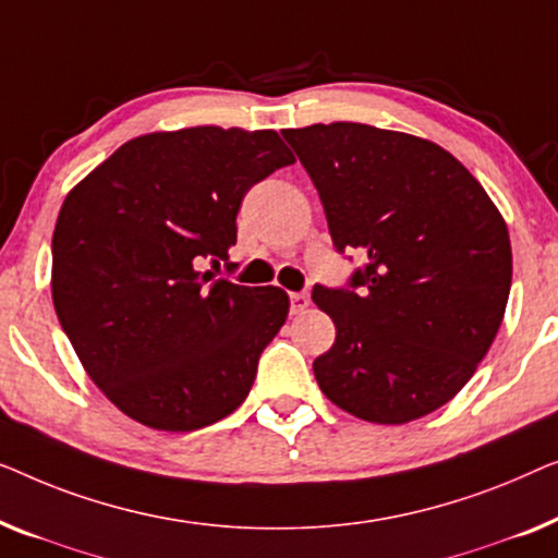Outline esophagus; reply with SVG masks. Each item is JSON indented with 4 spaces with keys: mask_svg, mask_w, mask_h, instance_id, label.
<instances>
[{
    "mask_svg": "<svg viewBox=\"0 0 558 558\" xmlns=\"http://www.w3.org/2000/svg\"><path fill=\"white\" fill-rule=\"evenodd\" d=\"M308 305H311V295L305 293V290L303 293H290V313H293V316L295 313H303Z\"/></svg>",
    "mask_w": 558,
    "mask_h": 558,
    "instance_id": "obj_1",
    "label": "esophagus"
}]
</instances>
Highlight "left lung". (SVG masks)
Instances as JSON below:
<instances>
[{
    "label": "left lung",
    "mask_w": 558,
    "mask_h": 558,
    "mask_svg": "<svg viewBox=\"0 0 558 558\" xmlns=\"http://www.w3.org/2000/svg\"><path fill=\"white\" fill-rule=\"evenodd\" d=\"M316 184L339 253L366 265L313 288L336 341L313 361L343 412L404 425L450 402L488 354L511 293L508 227L442 146L366 123L282 131Z\"/></svg>",
    "instance_id": "obj_1"
}]
</instances>
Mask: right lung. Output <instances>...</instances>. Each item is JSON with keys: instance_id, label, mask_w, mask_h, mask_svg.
<instances>
[{"instance_id": "right-lung-1", "label": "right lung", "mask_w": 558, "mask_h": 558, "mask_svg": "<svg viewBox=\"0 0 558 558\" xmlns=\"http://www.w3.org/2000/svg\"><path fill=\"white\" fill-rule=\"evenodd\" d=\"M293 161L276 131L146 133L62 202L54 313L85 372L131 420L192 433L245 402L288 293L199 268L230 257L250 186Z\"/></svg>"}]
</instances>
